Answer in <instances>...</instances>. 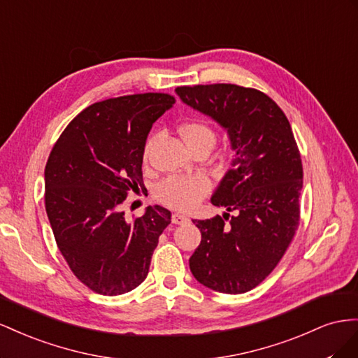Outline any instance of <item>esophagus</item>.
<instances>
[{
  "mask_svg": "<svg viewBox=\"0 0 358 358\" xmlns=\"http://www.w3.org/2000/svg\"><path fill=\"white\" fill-rule=\"evenodd\" d=\"M187 222H190V219H189L187 216H185V214H181V213H173V214H172V223H176V224H185V223H187Z\"/></svg>",
  "mask_w": 358,
  "mask_h": 358,
  "instance_id": "esophagus-1",
  "label": "esophagus"
}]
</instances>
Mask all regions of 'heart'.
Segmentation results:
<instances>
[{
  "label": "heart",
  "mask_w": 358,
  "mask_h": 358,
  "mask_svg": "<svg viewBox=\"0 0 358 358\" xmlns=\"http://www.w3.org/2000/svg\"><path fill=\"white\" fill-rule=\"evenodd\" d=\"M181 136L185 138L187 145L192 150H196L201 145H214L216 142V131L202 120L187 121L180 129ZM155 136L147 139L142 157L148 159L150 151L155 144ZM211 180L203 173H193V176H171L162 180L155 189V198L163 206L187 211L206 198L211 192Z\"/></svg>",
  "instance_id": "b5f03b06"
}]
</instances>
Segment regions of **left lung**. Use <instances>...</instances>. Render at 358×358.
<instances>
[{
	"label": "left lung",
	"instance_id": "8db88e82",
	"mask_svg": "<svg viewBox=\"0 0 358 358\" xmlns=\"http://www.w3.org/2000/svg\"><path fill=\"white\" fill-rule=\"evenodd\" d=\"M186 105L228 130L231 169L211 198L229 213L193 220L201 244L189 259L203 287L223 294L253 289L275 268L300 223L303 165L287 115L262 91L236 84L178 87Z\"/></svg>",
	"mask_w": 358,
	"mask_h": 358
}]
</instances>
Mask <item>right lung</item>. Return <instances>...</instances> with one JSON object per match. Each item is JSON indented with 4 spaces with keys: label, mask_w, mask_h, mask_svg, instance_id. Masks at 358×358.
Listing matches in <instances>:
<instances>
[{
    "label": "right lung",
    "mask_w": 358,
    "mask_h": 358,
    "mask_svg": "<svg viewBox=\"0 0 358 358\" xmlns=\"http://www.w3.org/2000/svg\"><path fill=\"white\" fill-rule=\"evenodd\" d=\"M176 103L168 93L97 101L69 122L45 168V206L70 270L101 295H120L145 280L171 211L148 207L127 222L122 202L144 186L148 131Z\"/></svg>",
    "instance_id": "obj_1"
}]
</instances>
